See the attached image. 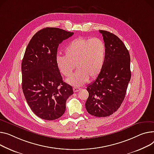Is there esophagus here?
I'll return each instance as SVG.
<instances>
[{
  "mask_svg": "<svg viewBox=\"0 0 154 154\" xmlns=\"http://www.w3.org/2000/svg\"><path fill=\"white\" fill-rule=\"evenodd\" d=\"M80 90V88H78V87H74V88H73V90H74V92H77V91H79Z\"/></svg>",
  "mask_w": 154,
  "mask_h": 154,
  "instance_id": "34e87169",
  "label": "esophagus"
}]
</instances>
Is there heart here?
Segmentation results:
<instances>
[{
  "mask_svg": "<svg viewBox=\"0 0 154 154\" xmlns=\"http://www.w3.org/2000/svg\"><path fill=\"white\" fill-rule=\"evenodd\" d=\"M64 55H57L56 66L60 72L66 77L76 72L67 80L72 85L79 87L97 78L103 68L106 57V46L102 39L77 38L65 48Z\"/></svg>",
  "mask_w": 154,
  "mask_h": 154,
  "instance_id": "1",
  "label": "heart"
}]
</instances>
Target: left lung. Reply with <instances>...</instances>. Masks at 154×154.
<instances>
[{
	"mask_svg": "<svg viewBox=\"0 0 154 154\" xmlns=\"http://www.w3.org/2000/svg\"><path fill=\"white\" fill-rule=\"evenodd\" d=\"M99 32L106 46L105 64L97 79L87 87L89 96L85 107L92 116L106 117L116 111L125 99L131 77L130 55L117 36Z\"/></svg>",
	"mask_w": 154,
	"mask_h": 154,
	"instance_id": "left-lung-1",
	"label": "left lung"
}]
</instances>
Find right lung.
<instances>
[{
    "label": "right lung",
    "instance_id": "add662e5",
    "mask_svg": "<svg viewBox=\"0 0 154 154\" xmlns=\"http://www.w3.org/2000/svg\"><path fill=\"white\" fill-rule=\"evenodd\" d=\"M58 28L47 27L34 35L22 63V90L34 113L45 120H54L66 111L72 87L64 82L56 63L59 45L73 35Z\"/></svg>",
    "mask_w": 154,
    "mask_h": 154
}]
</instances>
